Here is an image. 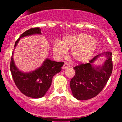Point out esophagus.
Masks as SVG:
<instances>
[{"label":"esophagus","mask_w":122,"mask_h":122,"mask_svg":"<svg viewBox=\"0 0 122 122\" xmlns=\"http://www.w3.org/2000/svg\"><path fill=\"white\" fill-rule=\"evenodd\" d=\"M70 67V65H69L68 63H67V62H65L64 64V66L63 67H62V69H66L67 68H68V67Z\"/></svg>","instance_id":"obj_1"}]
</instances>
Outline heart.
I'll list each match as a JSON object with an SVG mask.
<instances>
[{
	"instance_id": "1",
	"label": "heart",
	"mask_w": 122,
	"mask_h": 122,
	"mask_svg": "<svg viewBox=\"0 0 122 122\" xmlns=\"http://www.w3.org/2000/svg\"><path fill=\"white\" fill-rule=\"evenodd\" d=\"M97 46V41L94 37L88 34L80 33L68 35L63 38L61 42H55L52 46L54 55L62 58L67 50H71L70 55L74 61L84 63L90 59Z\"/></svg>"
}]
</instances>
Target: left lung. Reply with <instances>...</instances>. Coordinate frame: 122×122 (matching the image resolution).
<instances>
[{
    "label": "left lung",
    "instance_id": "1",
    "mask_svg": "<svg viewBox=\"0 0 122 122\" xmlns=\"http://www.w3.org/2000/svg\"><path fill=\"white\" fill-rule=\"evenodd\" d=\"M107 58L101 66L94 67L92 64L99 56ZM75 76L70 81L72 95L79 100H86L96 96L107 83L113 70L112 52H105L94 56L87 64L74 67Z\"/></svg>",
    "mask_w": 122,
    "mask_h": 122
}]
</instances>
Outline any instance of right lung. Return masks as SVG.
<instances>
[{"label":"right lung","instance_id":"1","mask_svg":"<svg viewBox=\"0 0 122 122\" xmlns=\"http://www.w3.org/2000/svg\"><path fill=\"white\" fill-rule=\"evenodd\" d=\"M39 28H33L23 32L17 39L15 48L20 38L34 34H41ZM63 62H55L46 59L41 67L30 72H22L18 70L15 64L13 54L11 57L10 70L16 86L22 93L34 99L44 96L52 83V78L62 70Z\"/></svg>","mask_w":122,"mask_h":122}]
</instances>
